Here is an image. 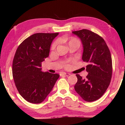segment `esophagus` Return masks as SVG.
Returning a JSON list of instances; mask_svg holds the SVG:
<instances>
[{
    "instance_id": "34e87169",
    "label": "esophagus",
    "mask_w": 125,
    "mask_h": 125,
    "mask_svg": "<svg viewBox=\"0 0 125 125\" xmlns=\"http://www.w3.org/2000/svg\"><path fill=\"white\" fill-rule=\"evenodd\" d=\"M71 75L70 73H65V72H62L60 73V75H66V76H68V75Z\"/></svg>"
}]
</instances>
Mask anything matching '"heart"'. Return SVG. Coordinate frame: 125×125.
Wrapping results in <instances>:
<instances>
[{
  "instance_id": "1",
  "label": "heart",
  "mask_w": 125,
  "mask_h": 125,
  "mask_svg": "<svg viewBox=\"0 0 125 125\" xmlns=\"http://www.w3.org/2000/svg\"><path fill=\"white\" fill-rule=\"evenodd\" d=\"M78 42V41L76 39H74V38H72V39H71L70 40H69V42H68V45H69V44H71V43H72V42ZM58 41H55L54 43H53V45H52V49H54V48H56V47L57 46V45H58Z\"/></svg>"
}]
</instances>
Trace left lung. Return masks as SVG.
I'll list each match as a JSON object with an SVG mask.
<instances>
[{
    "instance_id": "obj_1",
    "label": "left lung",
    "mask_w": 125,
    "mask_h": 125,
    "mask_svg": "<svg viewBox=\"0 0 125 125\" xmlns=\"http://www.w3.org/2000/svg\"><path fill=\"white\" fill-rule=\"evenodd\" d=\"M72 33L82 42V60L89 63L85 79L76 74L78 81L74 89L83 100L92 102L103 96L110 83L113 71L111 53L104 40L96 33L86 29Z\"/></svg>"
}]
</instances>
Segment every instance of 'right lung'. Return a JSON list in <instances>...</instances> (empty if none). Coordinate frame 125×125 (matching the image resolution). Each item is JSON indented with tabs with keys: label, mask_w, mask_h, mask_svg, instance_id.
Returning <instances> with one entry per match:
<instances>
[{
	"label": "right lung",
	"mask_w": 125,
	"mask_h": 125,
	"mask_svg": "<svg viewBox=\"0 0 125 125\" xmlns=\"http://www.w3.org/2000/svg\"><path fill=\"white\" fill-rule=\"evenodd\" d=\"M59 33H37L19 46L12 62V76L16 87L29 103L43 101L52 90L60 75L41 71V62L49 56L53 40Z\"/></svg>",
	"instance_id": "add662e5"
}]
</instances>
